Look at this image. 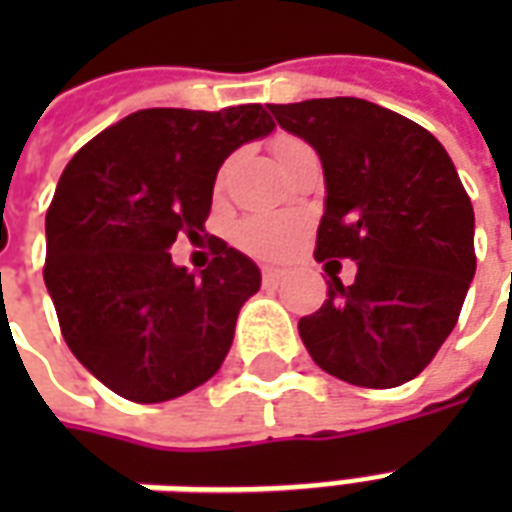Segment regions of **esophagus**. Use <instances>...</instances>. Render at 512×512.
<instances>
[{
	"label": "esophagus",
	"instance_id": "obj_1",
	"mask_svg": "<svg viewBox=\"0 0 512 512\" xmlns=\"http://www.w3.org/2000/svg\"><path fill=\"white\" fill-rule=\"evenodd\" d=\"M285 279V271H279V268H263V282L266 285H279Z\"/></svg>",
	"mask_w": 512,
	"mask_h": 512
}]
</instances>
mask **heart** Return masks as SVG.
<instances>
[{
    "label": "heart",
    "mask_w": 512,
    "mask_h": 512,
    "mask_svg": "<svg viewBox=\"0 0 512 512\" xmlns=\"http://www.w3.org/2000/svg\"><path fill=\"white\" fill-rule=\"evenodd\" d=\"M296 139H288L282 136L274 142V153L277 158H282L288 150H293ZM304 224L296 216H285V213H260V216H249L244 222L238 224L235 230V244L241 246L244 252L255 257H282L285 252L293 249V244L299 241Z\"/></svg>",
    "instance_id": "1"
}]
</instances>
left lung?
Here are the masks:
<instances>
[{"instance_id":"left-lung-1","label":"left lung","mask_w":512,"mask_h":512,"mask_svg":"<svg viewBox=\"0 0 512 512\" xmlns=\"http://www.w3.org/2000/svg\"><path fill=\"white\" fill-rule=\"evenodd\" d=\"M268 109L323 164L315 257L356 260L351 285L326 268L329 299L301 318V340L340 381L406 384L455 329L477 266L472 200L452 158L430 131L362 98Z\"/></svg>"}]
</instances>
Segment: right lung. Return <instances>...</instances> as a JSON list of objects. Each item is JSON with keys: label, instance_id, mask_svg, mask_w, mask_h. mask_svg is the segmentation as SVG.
Instances as JSON below:
<instances>
[{"label": "right lung", "instance_id": "1", "mask_svg": "<svg viewBox=\"0 0 512 512\" xmlns=\"http://www.w3.org/2000/svg\"><path fill=\"white\" fill-rule=\"evenodd\" d=\"M274 131L260 104L222 112L139 109L90 139L46 213V290L73 356L134 403L216 376L260 268L219 241L200 274L172 263L178 233L211 213L224 158Z\"/></svg>", "mask_w": 512, "mask_h": 512}]
</instances>
